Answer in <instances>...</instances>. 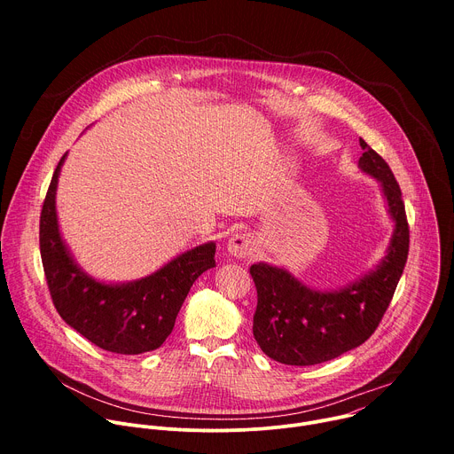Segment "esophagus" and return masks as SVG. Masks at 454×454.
Wrapping results in <instances>:
<instances>
[{"label": "esophagus", "mask_w": 454, "mask_h": 454, "mask_svg": "<svg viewBox=\"0 0 454 454\" xmlns=\"http://www.w3.org/2000/svg\"><path fill=\"white\" fill-rule=\"evenodd\" d=\"M254 249H256V240L251 233H235L228 240V251L237 258H246L253 254Z\"/></svg>", "instance_id": "esophagus-1"}]
</instances>
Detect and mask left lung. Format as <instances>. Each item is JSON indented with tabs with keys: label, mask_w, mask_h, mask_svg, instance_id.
I'll list each match as a JSON object with an SVG mask.
<instances>
[{
	"label": "left lung",
	"mask_w": 454,
	"mask_h": 454,
	"mask_svg": "<svg viewBox=\"0 0 454 454\" xmlns=\"http://www.w3.org/2000/svg\"><path fill=\"white\" fill-rule=\"evenodd\" d=\"M361 172L379 181L394 233L380 262L338 289H312L284 268H249L256 287L253 336L266 356L291 364L325 363L363 345L377 329L408 261L410 228L403 193L387 163L359 138Z\"/></svg>",
	"instance_id": "obj_1"
}]
</instances>
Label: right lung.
Instances as JSON below:
<instances>
[{"instance_id":"right-lung-1","label":"right lung","mask_w":454,"mask_h":454,"mask_svg":"<svg viewBox=\"0 0 454 454\" xmlns=\"http://www.w3.org/2000/svg\"><path fill=\"white\" fill-rule=\"evenodd\" d=\"M67 156L53 172L39 224L41 258L53 305L72 329L107 352L137 356L156 350L172 333L192 284L215 268V242L186 249L140 280L114 284L93 278L75 262L59 230L55 193Z\"/></svg>"}]
</instances>
